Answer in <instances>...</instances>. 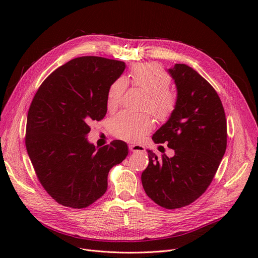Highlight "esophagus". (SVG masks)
Listing matches in <instances>:
<instances>
[{"mask_svg": "<svg viewBox=\"0 0 258 258\" xmlns=\"http://www.w3.org/2000/svg\"><path fill=\"white\" fill-rule=\"evenodd\" d=\"M130 151L135 153V152H142L144 153L145 152V147L142 146V145H139V144H131L130 145Z\"/></svg>", "mask_w": 258, "mask_h": 258, "instance_id": "obj_1", "label": "esophagus"}]
</instances>
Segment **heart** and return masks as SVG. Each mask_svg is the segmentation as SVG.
Wrapping results in <instances>:
<instances>
[{
    "label": "heart",
    "mask_w": 258,
    "mask_h": 258,
    "mask_svg": "<svg viewBox=\"0 0 258 258\" xmlns=\"http://www.w3.org/2000/svg\"><path fill=\"white\" fill-rule=\"evenodd\" d=\"M127 81L141 88L147 94L146 107L160 121L168 120L178 104L177 94L169 90L171 83L168 73L156 63H137L130 72ZM123 77L117 78L107 90L106 103L108 108L117 107L123 98L127 87ZM153 128V120L148 114H134L123 111L111 121L112 133L119 139L136 142L141 140Z\"/></svg>",
    "instance_id": "1"
}]
</instances>
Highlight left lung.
<instances>
[{"instance_id": "8db88e82", "label": "left lung", "mask_w": 258, "mask_h": 258, "mask_svg": "<svg viewBox=\"0 0 258 258\" xmlns=\"http://www.w3.org/2000/svg\"><path fill=\"white\" fill-rule=\"evenodd\" d=\"M168 73L177 87L178 104L153 136L167 142L174 156L159 159L148 151L141 181L146 195L166 209L191 204L210 185L227 147V120L218 93L196 70L175 63Z\"/></svg>"}]
</instances>
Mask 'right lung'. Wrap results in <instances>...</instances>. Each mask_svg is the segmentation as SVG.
<instances>
[{
  "instance_id": "right-lung-1",
  "label": "right lung",
  "mask_w": 258,
  "mask_h": 258,
  "mask_svg": "<svg viewBox=\"0 0 258 258\" xmlns=\"http://www.w3.org/2000/svg\"><path fill=\"white\" fill-rule=\"evenodd\" d=\"M125 63L81 56L52 72L40 85L27 116L26 148L38 181L58 204L86 208L104 195L110 169L128 147L115 140L97 150L86 138L93 120L106 114L107 90Z\"/></svg>"
}]
</instances>
